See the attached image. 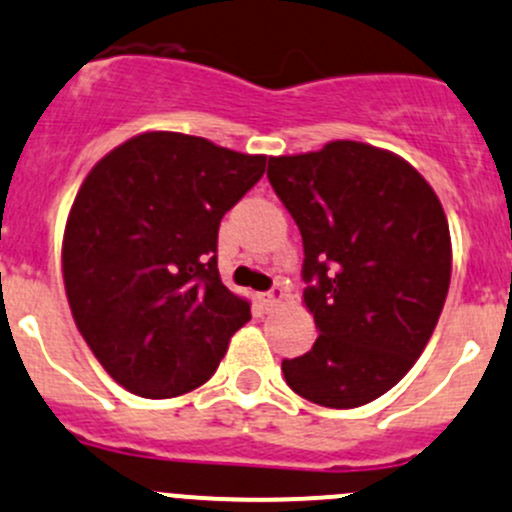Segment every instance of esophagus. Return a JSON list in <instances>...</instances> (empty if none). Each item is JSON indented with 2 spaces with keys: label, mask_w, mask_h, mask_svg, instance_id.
<instances>
[{
  "label": "esophagus",
  "mask_w": 512,
  "mask_h": 512,
  "mask_svg": "<svg viewBox=\"0 0 512 512\" xmlns=\"http://www.w3.org/2000/svg\"><path fill=\"white\" fill-rule=\"evenodd\" d=\"M284 297H287V294H284V287H282V284H277V287L270 289V292L260 294V297H257V301H260V306H262V309L272 311L274 306H279V304H282Z\"/></svg>",
  "instance_id": "obj_1"
}]
</instances>
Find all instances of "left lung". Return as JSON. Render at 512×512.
Returning <instances> with one entry per match:
<instances>
[{
    "mask_svg": "<svg viewBox=\"0 0 512 512\" xmlns=\"http://www.w3.org/2000/svg\"><path fill=\"white\" fill-rule=\"evenodd\" d=\"M270 184L304 240V306L319 338L282 360L304 400L351 410L385 395L427 348L451 282L449 220L395 152L336 139L270 157Z\"/></svg>",
    "mask_w": 512,
    "mask_h": 512,
    "instance_id": "8db88e82",
    "label": "left lung"
}]
</instances>
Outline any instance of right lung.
I'll list each match as a JSON object with an SVG mask.
<instances>
[{"label": "right lung", "mask_w": 512, "mask_h": 512, "mask_svg": "<svg viewBox=\"0 0 512 512\" xmlns=\"http://www.w3.org/2000/svg\"><path fill=\"white\" fill-rule=\"evenodd\" d=\"M242 154L181 132H142L78 188L61 265L75 326L115 383L164 400L215 373L250 306L218 274L220 218L265 174Z\"/></svg>", "instance_id": "1"}]
</instances>
